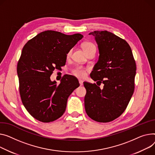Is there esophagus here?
Listing matches in <instances>:
<instances>
[{"instance_id": "obj_1", "label": "esophagus", "mask_w": 155, "mask_h": 155, "mask_svg": "<svg viewBox=\"0 0 155 155\" xmlns=\"http://www.w3.org/2000/svg\"><path fill=\"white\" fill-rule=\"evenodd\" d=\"M78 81H79V84H80V86H81L82 85H83V81H82L81 80H79Z\"/></svg>"}]
</instances>
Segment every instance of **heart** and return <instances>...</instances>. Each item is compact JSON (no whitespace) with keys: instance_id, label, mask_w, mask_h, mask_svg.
<instances>
[{"instance_id":"heart-1","label":"heart","mask_w":155,"mask_h":155,"mask_svg":"<svg viewBox=\"0 0 155 155\" xmlns=\"http://www.w3.org/2000/svg\"><path fill=\"white\" fill-rule=\"evenodd\" d=\"M82 48H83L85 53L88 52V51H90L91 50H96L95 45L93 43L90 42H87L84 43L83 44H82ZM71 54V50H70L67 54V57L69 58L70 57ZM71 72H72V74L77 77L84 78L86 76L87 70L84 67L78 66L72 70Z\"/></svg>"}]
</instances>
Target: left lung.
<instances>
[{"mask_svg": "<svg viewBox=\"0 0 155 155\" xmlns=\"http://www.w3.org/2000/svg\"><path fill=\"white\" fill-rule=\"evenodd\" d=\"M99 58L90 77L97 84L84 82L87 94L85 108L96 121L107 123L119 117L127 108L135 89L137 66L126 40L111 32L94 31ZM104 84L100 89L99 86Z\"/></svg>", "mask_w": 155, "mask_h": 155, "instance_id": "left-lung-1", "label": "left lung"}]
</instances>
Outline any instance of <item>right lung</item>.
I'll return each mask as SVG.
<instances>
[{
	"instance_id": "right-lung-1",
	"label": "right lung",
	"mask_w": 155,
	"mask_h": 155,
	"mask_svg": "<svg viewBox=\"0 0 155 155\" xmlns=\"http://www.w3.org/2000/svg\"><path fill=\"white\" fill-rule=\"evenodd\" d=\"M83 37L47 30L23 47L17 67L19 92L24 106L36 120L48 123L61 117L68 97L80 86L72 75H65L58 85L50 77L55 69L65 65L67 52Z\"/></svg>"
}]
</instances>
